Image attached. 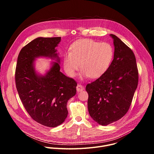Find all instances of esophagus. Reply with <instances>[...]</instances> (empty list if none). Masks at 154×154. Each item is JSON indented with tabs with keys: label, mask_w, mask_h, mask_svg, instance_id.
I'll use <instances>...</instances> for the list:
<instances>
[{
	"label": "esophagus",
	"mask_w": 154,
	"mask_h": 154,
	"mask_svg": "<svg viewBox=\"0 0 154 154\" xmlns=\"http://www.w3.org/2000/svg\"><path fill=\"white\" fill-rule=\"evenodd\" d=\"M76 89H77V91H78V92H80V91H83V90H84V88H83V85H77V87H76Z\"/></svg>",
	"instance_id": "34e87169"
}]
</instances>
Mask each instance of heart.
Segmentation results:
<instances>
[{"label": "heart", "instance_id": "1", "mask_svg": "<svg viewBox=\"0 0 154 154\" xmlns=\"http://www.w3.org/2000/svg\"><path fill=\"white\" fill-rule=\"evenodd\" d=\"M113 57V49L109 44L80 39L72 44L69 52L64 54V68L69 76L74 77L80 65L82 77L96 79L107 70Z\"/></svg>", "mask_w": 154, "mask_h": 154}]
</instances>
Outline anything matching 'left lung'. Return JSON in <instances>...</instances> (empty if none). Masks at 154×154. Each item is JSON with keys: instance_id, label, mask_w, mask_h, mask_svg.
<instances>
[{"instance_id": "left-lung-1", "label": "left lung", "mask_w": 154, "mask_h": 154, "mask_svg": "<svg viewBox=\"0 0 154 154\" xmlns=\"http://www.w3.org/2000/svg\"><path fill=\"white\" fill-rule=\"evenodd\" d=\"M110 36L114 58L100 77L86 86L90 115L102 125L116 122L127 113L138 83L134 53L116 35Z\"/></svg>"}]
</instances>
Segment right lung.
Listing matches in <instances>:
<instances>
[{
	"mask_svg": "<svg viewBox=\"0 0 154 154\" xmlns=\"http://www.w3.org/2000/svg\"><path fill=\"white\" fill-rule=\"evenodd\" d=\"M61 37L37 38L22 49L15 71V82L19 96L26 111L36 122L55 127L66 118L68 100L76 94L77 82L60 71V58L55 48ZM39 56L57 58L45 76H39L33 68Z\"/></svg>",
	"mask_w": 154,
	"mask_h": 154,
	"instance_id": "obj_1",
	"label": "right lung"
}]
</instances>
